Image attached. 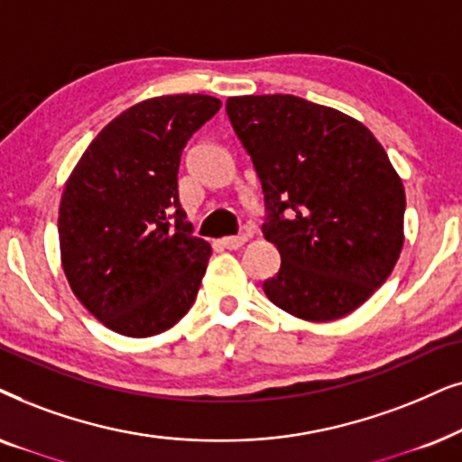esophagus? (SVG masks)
I'll return each instance as SVG.
<instances>
[{
    "label": "esophagus",
    "mask_w": 462,
    "mask_h": 462,
    "mask_svg": "<svg viewBox=\"0 0 462 462\" xmlns=\"http://www.w3.org/2000/svg\"><path fill=\"white\" fill-rule=\"evenodd\" d=\"M245 243H247V236H245V235L226 236V238H221V241H219V245H221V247H224V249H241Z\"/></svg>",
    "instance_id": "esophagus-1"
}]
</instances>
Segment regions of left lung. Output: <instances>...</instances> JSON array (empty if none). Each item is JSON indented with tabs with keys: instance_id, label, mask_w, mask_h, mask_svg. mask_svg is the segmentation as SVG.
<instances>
[{
	"instance_id": "left-lung-1",
	"label": "left lung",
	"mask_w": 462,
	"mask_h": 462,
	"mask_svg": "<svg viewBox=\"0 0 462 462\" xmlns=\"http://www.w3.org/2000/svg\"><path fill=\"white\" fill-rule=\"evenodd\" d=\"M226 112L260 177L262 232L281 254L263 293L304 321L346 317L403 247L405 192L384 147L350 116L293 95L230 97Z\"/></svg>"
}]
</instances>
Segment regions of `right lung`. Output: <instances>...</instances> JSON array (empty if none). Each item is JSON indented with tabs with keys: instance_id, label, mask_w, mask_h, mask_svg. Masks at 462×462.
Instances as JSON below:
<instances>
[{
	"instance_id": "1",
	"label": "right lung",
	"mask_w": 462,
	"mask_h": 462,
	"mask_svg": "<svg viewBox=\"0 0 462 462\" xmlns=\"http://www.w3.org/2000/svg\"><path fill=\"white\" fill-rule=\"evenodd\" d=\"M208 95L141 101L92 139L59 207L60 260L76 298L128 337L167 331L192 309L211 245L177 192L181 152L219 112Z\"/></svg>"
}]
</instances>
